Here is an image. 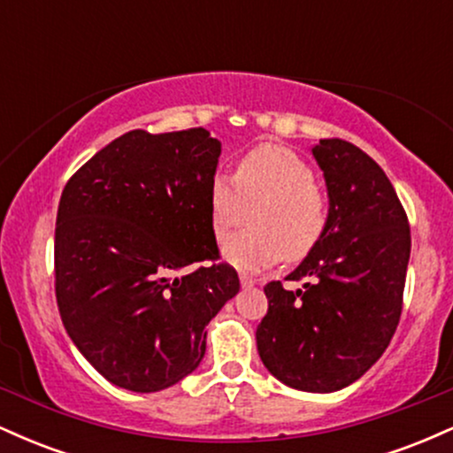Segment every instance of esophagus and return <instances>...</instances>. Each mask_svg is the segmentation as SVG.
<instances>
[{
	"label": "esophagus",
	"instance_id": "34e87169",
	"mask_svg": "<svg viewBox=\"0 0 453 453\" xmlns=\"http://www.w3.org/2000/svg\"><path fill=\"white\" fill-rule=\"evenodd\" d=\"M257 280L253 279V277H247V274H241V285L244 289H249V288H253V285H256Z\"/></svg>",
	"mask_w": 453,
	"mask_h": 453
}]
</instances>
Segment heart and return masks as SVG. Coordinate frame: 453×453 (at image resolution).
I'll use <instances>...</instances> for the list:
<instances>
[{
  "instance_id": "obj_1",
  "label": "heart",
  "mask_w": 453,
  "mask_h": 453,
  "mask_svg": "<svg viewBox=\"0 0 453 453\" xmlns=\"http://www.w3.org/2000/svg\"><path fill=\"white\" fill-rule=\"evenodd\" d=\"M313 179L309 164L280 144H259L244 153L234 179L212 176L209 212L217 241L227 238L251 211V230L223 244V259L242 273H259L283 256L289 262L309 256L324 238L330 211Z\"/></svg>"
}]
</instances>
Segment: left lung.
<instances>
[{"label":"left lung","mask_w":453,"mask_h":453,"mask_svg":"<svg viewBox=\"0 0 453 453\" xmlns=\"http://www.w3.org/2000/svg\"><path fill=\"white\" fill-rule=\"evenodd\" d=\"M327 189L326 234L289 279L303 289L264 288L268 313L256 341L280 383L327 394L351 386L388 349L403 309L409 221L392 183L356 144L311 147Z\"/></svg>","instance_id":"left-lung-1"}]
</instances>
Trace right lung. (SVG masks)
I'll return each mask as SVG.
<instances>
[{
    "instance_id": "1",
    "label": "right lung",
    "mask_w": 453,
    "mask_h": 453,
    "mask_svg": "<svg viewBox=\"0 0 453 453\" xmlns=\"http://www.w3.org/2000/svg\"><path fill=\"white\" fill-rule=\"evenodd\" d=\"M221 142L204 127L123 134L67 180L55 292L65 332L104 379L173 388L200 366L209 321L241 289L211 230Z\"/></svg>"
}]
</instances>
